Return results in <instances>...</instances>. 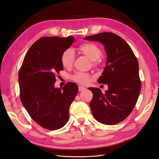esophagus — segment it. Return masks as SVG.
<instances>
[{"label":"esophagus","mask_w":159,"mask_h":159,"mask_svg":"<svg viewBox=\"0 0 159 159\" xmlns=\"http://www.w3.org/2000/svg\"><path fill=\"white\" fill-rule=\"evenodd\" d=\"M84 89H85V88H84V87H83V86H79V91H81L84 90Z\"/></svg>","instance_id":"esophagus-1"}]
</instances>
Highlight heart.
I'll use <instances>...</instances> for the list:
<instances>
[{"label": "heart", "instance_id": "heart-1", "mask_svg": "<svg viewBox=\"0 0 159 159\" xmlns=\"http://www.w3.org/2000/svg\"><path fill=\"white\" fill-rule=\"evenodd\" d=\"M80 52L87 57L91 61H93V64L95 66L99 64V57L102 55V49L97 44L91 43H85L79 46ZM75 61V53L70 49H66L61 55V61L62 65L66 68H70L73 66ZM71 79L79 83L80 84H87L91 76L86 73L76 72L71 76Z\"/></svg>", "mask_w": 159, "mask_h": 159}]
</instances>
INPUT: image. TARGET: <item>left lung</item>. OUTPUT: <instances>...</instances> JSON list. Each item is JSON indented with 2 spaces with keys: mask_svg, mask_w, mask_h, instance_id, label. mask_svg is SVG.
Segmentation results:
<instances>
[{
  "mask_svg": "<svg viewBox=\"0 0 159 159\" xmlns=\"http://www.w3.org/2000/svg\"><path fill=\"white\" fill-rule=\"evenodd\" d=\"M85 39L101 42L107 55L106 66L98 82L107 84L108 89L103 93L99 88H88L93 93L89 102L91 112L102 124H118L131 113L141 89L137 57L126 42L115 33H100Z\"/></svg>",
  "mask_w": 159,
  "mask_h": 159,
  "instance_id": "left-lung-1",
  "label": "left lung"
}]
</instances>
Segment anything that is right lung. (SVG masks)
<instances>
[{"mask_svg": "<svg viewBox=\"0 0 159 159\" xmlns=\"http://www.w3.org/2000/svg\"><path fill=\"white\" fill-rule=\"evenodd\" d=\"M74 41L72 36L39 39L25 55L19 72L20 101L31 119L46 129H60L67 123L78 92L73 82L62 89L54 87L55 78L64 69L61 55Z\"/></svg>", "mask_w": 159, "mask_h": 159, "instance_id": "add662e5", "label": "right lung"}]
</instances>
